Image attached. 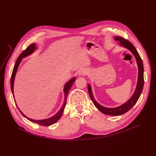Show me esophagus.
I'll use <instances>...</instances> for the list:
<instances>
[{
  "mask_svg": "<svg viewBox=\"0 0 156 156\" xmlns=\"http://www.w3.org/2000/svg\"><path fill=\"white\" fill-rule=\"evenodd\" d=\"M87 73V70L84 69H81V70L79 71L78 75H79V76H83V75H85Z\"/></svg>",
  "mask_w": 156,
  "mask_h": 156,
  "instance_id": "esophagus-1",
  "label": "esophagus"
}]
</instances>
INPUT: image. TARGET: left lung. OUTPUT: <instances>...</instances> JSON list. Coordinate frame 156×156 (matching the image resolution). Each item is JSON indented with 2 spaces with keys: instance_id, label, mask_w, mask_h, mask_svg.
I'll use <instances>...</instances> for the list:
<instances>
[{
  "instance_id": "8db88e82",
  "label": "left lung",
  "mask_w": 156,
  "mask_h": 156,
  "mask_svg": "<svg viewBox=\"0 0 156 156\" xmlns=\"http://www.w3.org/2000/svg\"><path fill=\"white\" fill-rule=\"evenodd\" d=\"M115 40L118 41L120 43V46H123L124 48L128 49L131 53L133 54L135 56L136 64L138 66V79H137V83H136V88L135 92L133 94L132 96L127 100L124 104H122L117 107L115 108H108L101 105L100 103H98L95 99L94 98L92 88L90 84H88V91L89 93L90 98L92 101L93 103L96 107V108L99 111H100L102 113L107 115L111 116H119L123 115L126 112L128 111L130 108L133 107L139 100V98L142 93L143 86H144V68H143V60L141 59L140 56H139L137 51L135 49V47L132 45L129 41L123 38V37L120 36H116Z\"/></svg>"
}]
</instances>
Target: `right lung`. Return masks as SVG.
I'll list each match as a JSON object with an SVG mask.
<instances>
[{
    "label": "right lung",
    "instance_id": "right-lung-1",
    "mask_svg": "<svg viewBox=\"0 0 156 156\" xmlns=\"http://www.w3.org/2000/svg\"><path fill=\"white\" fill-rule=\"evenodd\" d=\"M37 49V47L36 45V44H31L30 46L28 47V48L25 50L23 51L21 54L19 56L18 58L16 60V62L15 66H14V68L13 69L12 72V77H11V82H10V84H11V90H12V92L13 94V96L14 98V95H13V84H14V80H15V77H16V75L17 73V69L19 68V66H20L21 60L23 58H24L27 56L30 55L31 54H32L35 51V50ZM75 81V77H73L69 81H68L65 84V85L64 87V104L62 105V107H61L60 109L58 111V112L56 113V115H55L53 116H51V118H49V119H43V120H34V119H31L30 118H28L27 116H26L21 111V110H20V108L17 107V105L16 104L19 111L21 112V114L24 116L25 118H27V119L33 122H35V123L38 124L40 126H51L52 124H55V122H57L60 119V117L62 116V113L64 109V107L66 106V100H67V96L68 92L69 91L70 88H72L73 84L74 83V82ZM14 101H15V98H14Z\"/></svg>",
    "mask_w": 156,
    "mask_h": 156
}]
</instances>
